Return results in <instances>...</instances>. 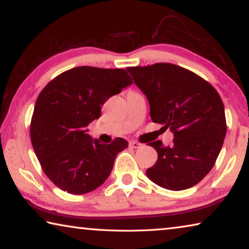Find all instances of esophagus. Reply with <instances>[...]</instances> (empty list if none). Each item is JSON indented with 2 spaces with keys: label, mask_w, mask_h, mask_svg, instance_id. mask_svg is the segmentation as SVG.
<instances>
[{
  "label": "esophagus",
  "mask_w": 249,
  "mask_h": 249,
  "mask_svg": "<svg viewBox=\"0 0 249 249\" xmlns=\"http://www.w3.org/2000/svg\"><path fill=\"white\" fill-rule=\"evenodd\" d=\"M129 146H130V148H132V149H138V148H140L141 144L139 143V142H137V141H130L129 142Z\"/></svg>",
  "instance_id": "34e87169"
}]
</instances>
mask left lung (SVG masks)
<instances>
[{
	"label": "left lung",
	"instance_id": "8db88e82",
	"mask_svg": "<svg viewBox=\"0 0 249 249\" xmlns=\"http://www.w3.org/2000/svg\"><path fill=\"white\" fill-rule=\"evenodd\" d=\"M127 71L148 98L152 121L174 134L172 145L160 140L150 143L158 160L146 177L171 191L197 184L214 166L225 139V109L218 92L202 77L173 64Z\"/></svg>",
	"mask_w": 249,
	"mask_h": 249
}]
</instances>
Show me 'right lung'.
<instances>
[{
	"instance_id": "obj_1",
	"label": "right lung",
	"mask_w": 249,
	"mask_h": 249,
	"mask_svg": "<svg viewBox=\"0 0 249 249\" xmlns=\"http://www.w3.org/2000/svg\"><path fill=\"white\" fill-rule=\"evenodd\" d=\"M133 84L124 69L80 66L46 85L36 100L31 140L44 173L60 190L86 194L111 173L117 154L128 148L117 138L103 144L87 133L110 97Z\"/></svg>"
}]
</instances>
